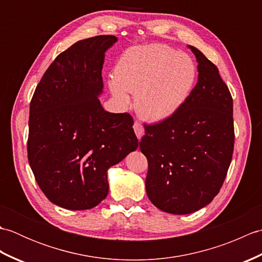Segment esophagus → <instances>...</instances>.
Masks as SVG:
<instances>
[{"label":"esophagus","mask_w":262,"mask_h":262,"mask_svg":"<svg viewBox=\"0 0 262 262\" xmlns=\"http://www.w3.org/2000/svg\"><path fill=\"white\" fill-rule=\"evenodd\" d=\"M133 128H134L135 134H136L138 140H141L142 136L144 135V127H143V125L141 124L140 121H135L134 125H133Z\"/></svg>","instance_id":"esophagus-1"}]
</instances>
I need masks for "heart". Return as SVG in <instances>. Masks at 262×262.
<instances>
[{"instance_id": "b5f03b06", "label": "heart", "mask_w": 262, "mask_h": 262, "mask_svg": "<svg viewBox=\"0 0 262 262\" xmlns=\"http://www.w3.org/2000/svg\"><path fill=\"white\" fill-rule=\"evenodd\" d=\"M191 57L164 46L130 48L121 55L110 80L111 92L121 104L128 92L136 93L135 107L142 117L163 120L186 102L196 81Z\"/></svg>"}]
</instances>
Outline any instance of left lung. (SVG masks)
<instances>
[{
    "instance_id": "8db88e82",
    "label": "left lung",
    "mask_w": 262,
    "mask_h": 262,
    "mask_svg": "<svg viewBox=\"0 0 262 262\" xmlns=\"http://www.w3.org/2000/svg\"><path fill=\"white\" fill-rule=\"evenodd\" d=\"M198 82L180 109L144 125L140 148L148 163L146 193L170 214L193 213L220 192L234 148L233 99L214 63L193 46Z\"/></svg>"
}]
</instances>
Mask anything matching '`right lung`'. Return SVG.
<instances>
[{"label":"right lung","instance_id":"obj_1","mask_svg":"<svg viewBox=\"0 0 262 262\" xmlns=\"http://www.w3.org/2000/svg\"><path fill=\"white\" fill-rule=\"evenodd\" d=\"M116 41L101 35L75 42L55 58L31 99L28 161L45 196L66 209L101 203L108 169L138 146L133 117L108 113L98 99L104 52Z\"/></svg>","mask_w":262,"mask_h":262}]
</instances>
